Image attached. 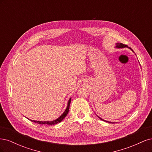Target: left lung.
Here are the masks:
<instances>
[{
	"mask_svg": "<svg viewBox=\"0 0 152 152\" xmlns=\"http://www.w3.org/2000/svg\"><path fill=\"white\" fill-rule=\"evenodd\" d=\"M115 48H118V49H121V48H129L132 52H134L133 51V50L131 48H129L127 45H126V44H122V43H116V46L115 47ZM97 117H98V118H99V119H101V120H102V121H105V122H110V123H114V122H109V121H104V120H103V119H102V118L101 117H99V116H98L97 115Z\"/></svg>",
	"mask_w": 152,
	"mask_h": 152,
	"instance_id": "8db88e82",
	"label": "left lung"
}]
</instances>
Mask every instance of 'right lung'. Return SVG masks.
Segmentation results:
<instances>
[{"label":"right lung","instance_id":"obj_1","mask_svg":"<svg viewBox=\"0 0 152 152\" xmlns=\"http://www.w3.org/2000/svg\"><path fill=\"white\" fill-rule=\"evenodd\" d=\"M70 103H71V98L68 100V103H67V107H66L65 111H64V112L61 114V115L59 116L58 118L56 119V120H54L52 121H34V120H30V121L35 122V123H37L39 124H48V125H54V124H56L59 122H61L63 119L65 118V117L67 115V114L69 112V108H70Z\"/></svg>","mask_w":152,"mask_h":152}]
</instances>
